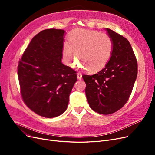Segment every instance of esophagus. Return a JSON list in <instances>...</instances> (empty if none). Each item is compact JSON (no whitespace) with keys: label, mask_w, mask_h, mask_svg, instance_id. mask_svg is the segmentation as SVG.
<instances>
[{"label":"esophagus","mask_w":155,"mask_h":155,"mask_svg":"<svg viewBox=\"0 0 155 155\" xmlns=\"http://www.w3.org/2000/svg\"><path fill=\"white\" fill-rule=\"evenodd\" d=\"M77 78L78 79V80H80V79H82V74H81V73H77Z\"/></svg>","instance_id":"obj_1"}]
</instances>
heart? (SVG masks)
<instances>
[{
  "mask_svg": "<svg viewBox=\"0 0 155 155\" xmlns=\"http://www.w3.org/2000/svg\"><path fill=\"white\" fill-rule=\"evenodd\" d=\"M68 41L63 46L62 54L64 62L70 64L74 56L90 73L101 70L107 64L112 54L113 43L110 37L96 31L75 29L68 35ZM80 64L79 61H77Z\"/></svg>",
  "mask_w": 155,
  "mask_h": 155,
  "instance_id": "1",
  "label": "heart"
}]
</instances>
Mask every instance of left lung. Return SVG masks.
I'll return each instance as SVG.
<instances>
[{
  "mask_svg": "<svg viewBox=\"0 0 155 155\" xmlns=\"http://www.w3.org/2000/svg\"><path fill=\"white\" fill-rule=\"evenodd\" d=\"M106 31L113 43L110 60L96 74L82 76L91 108L104 115L117 112L126 104L137 75V60L129 41L110 29Z\"/></svg>",
  "mask_w": 155,
  "mask_h": 155,
  "instance_id": "obj_1",
  "label": "left lung"
}]
</instances>
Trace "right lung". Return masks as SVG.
I'll return each mask as SVG.
<instances>
[{
	"label": "right lung",
	"mask_w": 155,
	"mask_h": 155,
	"mask_svg": "<svg viewBox=\"0 0 155 155\" xmlns=\"http://www.w3.org/2000/svg\"><path fill=\"white\" fill-rule=\"evenodd\" d=\"M63 29H48L32 38L18 67L22 99L38 115L55 117L66 110L76 71L61 61Z\"/></svg>",
	"instance_id": "1"
}]
</instances>
